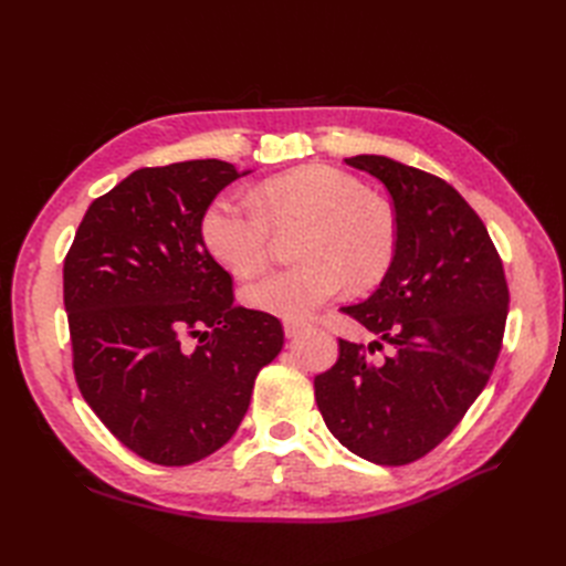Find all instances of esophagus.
Instances as JSON below:
<instances>
[{
	"label": "esophagus",
	"instance_id": "1",
	"mask_svg": "<svg viewBox=\"0 0 566 566\" xmlns=\"http://www.w3.org/2000/svg\"><path fill=\"white\" fill-rule=\"evenodd\" d=\"M306 328H310V325H306L304 321H285V323H283L285 337H290V339H293V337H300Z\"/></svg>",
	"mask_w": 566,
	"mask_h": 566
}]
</instances>
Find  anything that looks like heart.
<instances>
[{
  "label": "heart",
  "mask_w": 566,
  "mask_h": 566,
  "mask_svg": "<svg viewBox=\"0 0 566 566\" xmlns=\"http://www.w3.org/2000/svg\"><path fill=\"white\" fill-rule=\"evenodd\" d=\"M304 224L302 264L269 271L243 287V300L281 318H304L335 297L345 283L366 290L385 279L397 254V224L380 198L331 165H302L256 188V208L217 198L202 217V241L227 269L248 276L271 248V227Z\"/></svg>",
  "instance_id": "heart-1"
}]
</instances>
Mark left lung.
Here are the masks:
<instances>
[{
  "instance_id": "1",
  "label": "left lung",
  "mask_w": 566,
  "mask_h": 566,
  "mask_svg": "<svg viewBox=\"0 0 566 566\" xmlns=\"http://www.w3.org/2000/svg\"><path fill=\"white\" fill-rule=\"evenodd\" d=\"M391 196L397 254L378 290L342 306L378 335L339 339L316 375V403L335 439L375 465H406L447 439L482 394L501 352L507 283L484 221L443 179L387 156L345 160ZM387 340L392 354L368 350Z\"/></svg>"
}]
</instances>
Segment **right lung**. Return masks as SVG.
Segmentation results:
<instances>
[{
  "label": "right lung",
  "instance_id": "add662e5",
  "mask_svg": "<svg viewBox=\"0 0 566 566\" xmlns=\"http://www.w3.org/2000/svg\"><path fill=\"white\" fill-rule=\"evenodd\" d=\"M250 172L224 160L136 169L90 205L65 256L82 397L156 465H191L224 447L256 373L283 349L281 321L233 304L229 271L202 241L217 193Z\"/></svg>",
  "mask_w": 566,
  "mask_h": 566
}]
</instances>
